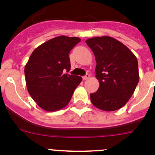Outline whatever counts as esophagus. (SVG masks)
<instances>
[{
    "instance_id": "esophagus-1",
    "label": "esophagus",
    "mask_w": 155,
    "mask_h": 155,
    "mask_svg": "<svg viewBox=\"0 0 155 155\" xmlns=\"http://www.w3.org/2000/svg\"><path fill=\"white\" fill-rule=\"evenodd\" d=\"M90 78V74H86L85 75H84V77H83V78H83V80H87V79H88Z\"/></svg>"
}]
</instances>
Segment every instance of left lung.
Segmentation results:
<instances>
[{"mask_svg":"<svg viewBox=\"0 0 155 155\" xmlns=\"http://www.w3.org/2000/svg\"><path fill=\"white\" fill-rule=\"evenodd\" d=\"M96 61L95 77L99 82L91 102L103 111H115L126 105L139 81L137 59L122 42L110 36L86 40Z\"/></svg>","mask_w":155,"mask_h":155,"instance_id":"1","label":"left lung"}]
</instances>
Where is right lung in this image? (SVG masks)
Here are the masks:
<instances>
[{"label":"right lung","mask_w":155,"mask_h":155,"mask_svg":"<svg viewBox=\"0 0 155 155\" xmlns=\"http://www.w3.org/2000/svg\"><path fill=\"white\" fill-rule=\"evenodd\" d=\"M78 37L60 35L46 41L31 53L25 67L27 89L41 109L60 110L69 103L82 78L65 73L71 70L69 53Z\"/></svg>","instance_id":"1"}]
</instances>
